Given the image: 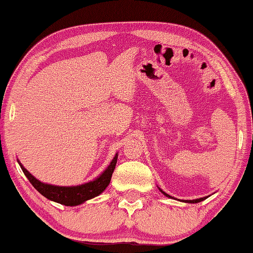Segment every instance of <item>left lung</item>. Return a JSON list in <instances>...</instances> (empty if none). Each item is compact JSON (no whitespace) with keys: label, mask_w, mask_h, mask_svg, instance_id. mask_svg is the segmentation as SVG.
Wrapping results in <instances>:
<instances>
[{"label":"left lung","mask_w":253,"mask_h":253,"mask_svg":"<svg viewBox=\"0 0 253 253\" xmlns=\"http://www.w3.org/2000/svg\"><path fill=\"white\" fill-rule=\"evenodd\" d=\"M159 190L161 191V193L164 194L165 196H167V197H170V198H174V197L169 196V195H168L167 193H165V191L160 189V188H159ZM206 198H208V196H206V197H201V198H196V200H182V202H184V203H198V202H202V201L206 200Z\"/></svg>","instance_id":"8db88e82"}]
</instances>
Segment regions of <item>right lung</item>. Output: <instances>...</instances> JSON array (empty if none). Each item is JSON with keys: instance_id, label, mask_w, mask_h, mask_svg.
Listing matches in <instances>:
<instances>
[{"instance_id": "1", "label": "right lung", "mask_w": 253, "mask_h": 253, "mask_svg": "<svg viewBox=\"0 0 253 253\" xmlns=\"http://www.w3.org/2000/svg\"><path fill=\"white\" fill-rule=\"evenodd\" d=\"M117 160L118 153L114 155V158L111 161V164L108 165V167L98 177H95L93 181L86 182V183L79 185H71V187H63V185H55L41 182L24 168V166L21 164L18 159L17 162L21 166L25 176L28 177V180L30 181V183L34 185V188L38 193L43 195L44 197H46L47 200L53 201V202L60 203L66 207H76L79 206V204H83L86 201L99 196V195L106 189L107 185L111 182V177L114 171V168H116Z\"/></svg>"}]
</instances>
